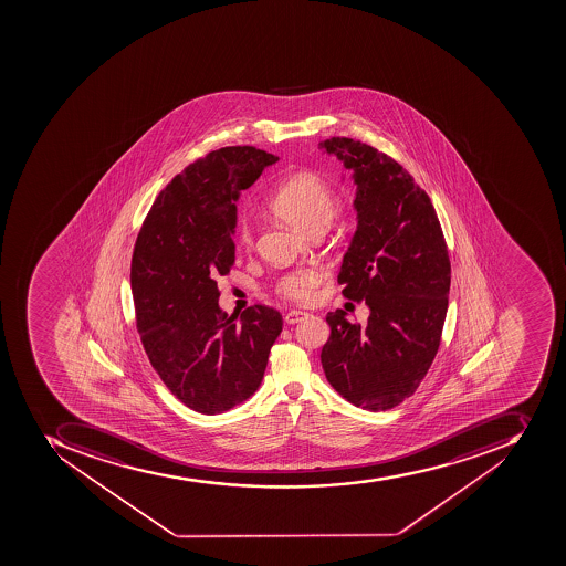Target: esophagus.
Returning a JSON list of instances; mask_svg holds the SVG:
<instances>
[{
    "label": "esophagus",
    "instance_id": "1",
    "mask_svg": "<svg viewBox=\"0 0 566 566\" xmlns=\"http://www.w3.org/2000/svg\"><path fill=\"white\" fill-rule=\"evenodd\" d=\"M306 312H297V310H292V312L286 313L285 322L289 325L297 324V322L304 321L306 318Z\"/></svg>",
    "mask_w": 566,
    "mask_h": 566
}]
</instances>
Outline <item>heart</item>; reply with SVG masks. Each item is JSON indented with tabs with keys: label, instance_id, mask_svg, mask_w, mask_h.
<instances>
[{
	"label": "heart",
	"instance_id": "1",
	"mask_svg": "<svg viewBox=\"0 0 566 566\" xmlns=\"http://www.w3.org/2000/svg\"><path fill=\"white\" fill-rule=\"evenodd\" d=\"M271 209L277 218L292 227L312 232L315 228H324L333 216L334 198L329 186L312 171H295L283 180L271 200ZM251 219L242 216L237 228V239L241 244L251 242ZM324 271L321 268L298 269L290 272L277 283L281 295L307 303L312 301L316 286L321 285Z\"/></svg>",
	"mask_w": 566,
	"mask_h": 566
}]
</instances>
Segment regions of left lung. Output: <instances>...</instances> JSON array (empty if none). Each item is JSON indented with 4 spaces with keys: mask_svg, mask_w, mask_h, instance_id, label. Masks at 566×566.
Wrapping results in <instances>:
<instances>
[{
    "mask_svg": "<svg viewBox=\"0 0 566 566\" xmlns=\"http://www.w3.org/2000/svg\"><path fill=\"white\" fill-rule=\"evenodd\" d=\"M356 184V233L343 254L338 283L369 307L366 325L342 310L327 313L322 348L325 377L352 406L388 410L424 379L441 345L451 265L441 223L415 178L366 143H318Z\"/></svg>",
    "mask_w": 566,
    "mask_h": 566,
    "instance_id": "left-lung-1",
    "label": "left lung"
}]
</instances>
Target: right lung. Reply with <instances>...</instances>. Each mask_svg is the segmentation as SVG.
Instances as JSON below:
<instances>
[{"label":"right lung","instance_id":"add662e5","mask_svg":"<svg viewBox=\"0 0 566 566\" xmlns=\"http://www.w3.org/2000/svg\"><path fill=\"white\" fill-rule=\"evenodd\" d=\"M277 157L224 147L187 166L154 201L130 263L136 322L160 380L184 406L223 415L262 384L283 318L219 307L218 276L235 262V201Z\"/></svg>","mask_w":566,"mask_h":566}]
</instances>
